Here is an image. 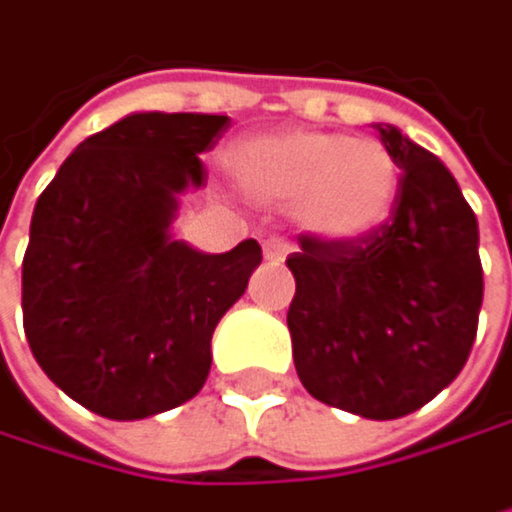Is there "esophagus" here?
<instances>
[{
  "instance_id": "esophagus-1",
  "label": "esophagus",
  "mask_w": 512,
  "mask_h": 512,
  "mask_svg": "<svg viewBox=\"0 0 512 512\" xmlns=\"http://www.w3.org/2000/svg\"><path fill=\"white\" fill-rule=\"evenodd\" d=\"M262 253H265V259L268 262H283L286 256H289V241L286 238H268L265 244H262Z\"/></svg>"
}]
</instances>
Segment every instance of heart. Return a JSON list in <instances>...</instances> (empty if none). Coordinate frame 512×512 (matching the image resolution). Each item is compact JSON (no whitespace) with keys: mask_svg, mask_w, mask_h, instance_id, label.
I'll return each mask as SVG.
<instances>
[{"mask_svg":"<svg viewBox=\"0 0 512 512\" xmlns=\"http://www.w3.org/2000/svg\"><path fill=\"white\" fill-rule=\"evenodd\" d=\"M223 166L244 202L289 211L304 235L328 244L373 235L399 193V163L382 142L340 130L247 136L226 148Z\"/></svg>","mask_w":512,"mask_h":512,"instance_id":"heart-1","label":"heart"}]
</instances>
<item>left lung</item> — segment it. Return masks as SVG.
Returning a JSON list of instances; mask_svg holds the SVG:
<instances>
[{"instance_id":"left-lung-1","label":"left lung","mask_w":512,"mask_h":512,"mask_svg":"<svg viewBox=\"0 0 512 512\" xmlns=\"http://www.w3.org/2000/svg\"><path fill=\"white\" fill-rule=\"evenodd\" d=\"M396 157L390 220L352 244L301 235L286 259L292 358L325 405L393 420L435 399L465 367L483 304L480 232L450 169L393 125H373Z\"/></svg>"}]
</instances>
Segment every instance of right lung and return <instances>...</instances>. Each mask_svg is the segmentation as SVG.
Listing matches in <instances>:
<instances>
[{
  "instance_id": "obj_1",
  "label": "right lung",
  "mask_w": 512,
  "mask_h": 512,
  "mask_svg": "<svg viewBox=\"0 0 512 512\" xmlns=\"http://www.w3.org/2000/svg\"><path fill=\"white\" fill-rule=\"evenodd\" d=\"M226 116L130 113L83 139L38 196L23 256V328L47 379L110 420L193 399L211 334L262 262L247 238L202 253L172 235L178 196Z\"/></svg>"
}]
</instances>
